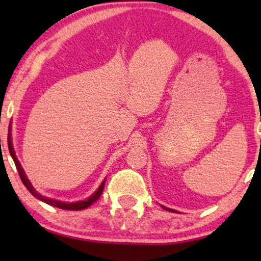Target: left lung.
<instances>
[{
  "label": "left lung",
  "instance_id": "1",
  "mask_svg": "<svg viewBox=\"0 0 261 261\" xmlns=\"http://www.w3.org/2000/svg\"><path fill=\"white\" fill-rule=\"evenodd\" d=\"M162 207H163L164 210H167V211H170V212H173V211H174V210H173V208H168V207H164V206H162Z\"/></svg>",
  "mask_w": 261,
  "mask_h": 261
}]
</instances>
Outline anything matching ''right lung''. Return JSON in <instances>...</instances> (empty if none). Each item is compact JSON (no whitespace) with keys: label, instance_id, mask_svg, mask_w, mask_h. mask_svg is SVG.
Instances as JSON below:
<instances>
[{"label":"right lung","instance_id":"1","mask_svg":"<svg viewBox=\"0 0 261 261\" xmlns=\"http://www.w3.org/2000/svg\"><path fill=\"white\" fill-rule=\"evenodd\" d=\"M8 149H10V153L12 155V158H13V162H14V164H16L17 170H18V173H19V176H20V179H22V182H23V184H24V187L28 189L29 193H31L33 196L37 197V199L40 200V201L47 203V205L54 206V207H58V208H62V210H73V211H79V210H85V208L88 207V206H91L93 202H95L98 199H99L100 195H101V193H103L104 185H106V179H104V180L101 181V184L99 185V188H98L97 190H95L94 193H93L92 195L88 197V199L82 200V201L66 202V201H60V200L51 199V197H47V196L41 195V194L38 193V191L34 189V187H33L31 180H29L28 176H27V174H25L24 169H23L22 164H20L19 161H18V158H17V155H16V152H14V148H13V143H12L11 124H10V130H8Z\"/></svg>","mask_w":261,"mask_h":261}]
</instances>
